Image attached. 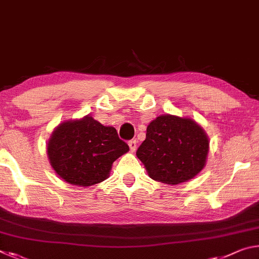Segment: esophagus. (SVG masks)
<instances>
[{"label":"esophagus","mask_w":259,"mask_h":259,"mask_svg":"<svg viewBox=\"0 0 259 259\" xmlns=\"http://www.w3.org/2000/svg\"><path fill=\"white\" fill-rule=\"evenodd\" d=\"M128 145L130 147V151L135 152L136 148H137V142H136V140H130V142L128 143Z\"/></svg>","instance_id":"34e87169"}]
</instances>
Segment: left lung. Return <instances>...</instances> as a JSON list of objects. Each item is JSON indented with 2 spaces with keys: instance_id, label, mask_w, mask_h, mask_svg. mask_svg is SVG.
<instances>
[{
  "instance_id": "8db88e82",
  "label": "left lung",
  "mask_w": 259,
  "mask_h": 259,
  "mask_svg": "<svg viewBox=\"0 0 259 259\" xmlns=\"http://www.w3.org/2000/svg\"><path fill=\"white\" fill-rule=\"evenodd\" d=\"M209 138L191 117L157 116L146 129L138 159L154 181L177 185L194 178L207 163Z\"/></svg>"
}]
</instances>
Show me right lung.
<instances>
[{
  "label": "right lung",
  "mask_w": 259,
  "mask_h": 259,
  "mask_svg": "<svg viewBox=\"0 0 259 259\" xmlns=\"http://www.w3.org/2000/svg\"><path fill=\"white\" fill-rule=\"evenodd\" d=\"M129 151L116 129L91 115L67 120L52 131L47 154L52 169L65 182L89 187L108 178L113 162Z\"/></svg>",
  "instance_id": "obj_1"
}]
</instances>
